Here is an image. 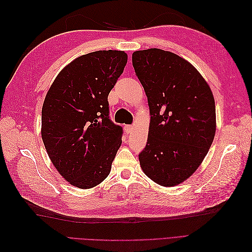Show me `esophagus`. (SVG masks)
<instances>
[{
	"label": "esophagus",
	"mask_w": 252,
	"mask_h": 252,
	"mask_svg": "<svg viewBox=\"0 0 252 252\" xmlns=\"http://www.w3.org/2000/svg\"><path fill=\"white\" fill-rule=\"evenodd\" d=\"M124 129H125V131H126L127 133H130L131 130H132V125H125V126H124Z\"/></svg>",
	"instance_id": "obj_1"
}]
</instances>
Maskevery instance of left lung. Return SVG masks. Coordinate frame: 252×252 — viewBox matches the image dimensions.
<instances>
[{"label":"left lung","mask_w":252,"mask_h":252,"mask_svg":"<svg viewBox=\"0 0 252 252\" xmlns=\"http://www.w3.org/2000/svg\"><path fill=\"white\" fill-rule=\"evenodd\" d=\"M132 65L151 116L139 155L142 169L162 186L181 184L201 165L215 138L213 94L200 72L170 51H134Z\"/></svg>","instance_id":"left-lung-1"}]
</instances>
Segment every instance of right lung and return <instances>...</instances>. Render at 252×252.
Wrapping results in <instances>:
<instances>
[{"label":"right lung","instance_id":"1","mask_svg":"<svg viewBox=\"0 0 252 252\" xmlns=\"http://www.w3.org/2000/svg\"><path fill=\"white\" fill-rule=\"evenodd\" d=\"M127 63L124 51L98 50L75 59L52 83L42 108V139L60 174L93 188L111 169L123 128L109 119L108 94Z\"/></svg>","mask_w":252,"mask_h":252}]
</instances>
